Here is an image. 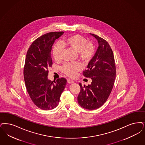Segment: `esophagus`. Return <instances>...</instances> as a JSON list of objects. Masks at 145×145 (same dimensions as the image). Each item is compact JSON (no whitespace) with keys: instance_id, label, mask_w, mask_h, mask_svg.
Listing matches in <instances>:
<instances>
[{"instance_id":"1","label":"esophagus","mask_w":145,"mask_h":145,"mask_svg":"<svg viewBox=\"0 0 145 145\" xmlns=\"http://www.w3.org/2000/svg\"><path fill=\"white\" fill-rule=\"evenodd\" d=\"M67 82H68V83H69V84H72V83H73V82H74L73 80L71 79H67Z\"/></svg>"}]
</instances>
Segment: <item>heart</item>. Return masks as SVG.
Wrapping results in <instances>:
<instances>
[{
  "label": "heart",
  "mask_w": 145,
  "mask_h": 145,
  "mask_svg": "<svg viewBox=\"0 0 145 145\" xmlns=\"http://www.w3.org/2000/svg\"><path fill=\"white\" fill-rule=\"evenodd\" d=\"M61 43L64 47L76 52L78 57L85 63L91 60L95 54V47L93 43L88 41L86 38L80 35H72L66 38ZM62 46L59 44H57L53 47L52 54L56 61L60 60L61 58L64 49ZM82 68V64L79 62H76L64 64L61 70L66 75L74 77L77 72L81 71Z\"/></svg>",
  "instance_id": "obj_1"
}]
</instances>
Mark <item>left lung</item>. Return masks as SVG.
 Listing matches in <instances>:
<instances>
[{
	"label": "left lung",
	"mask_w": 145,
	"mask_h": 145,
	"mask_svg": "<svg viewBox=\"0 0 145 145\" xmlns=\"http://www.w3.org/2000/svg\"><path fill=\"white\" fill-rule=\"evenodd\" d=\"M90 34L98 40V48L83 75L92 81L87 86L79 83L80 91L77 99L82 108L92 110L100 107L108 98L115 81L116 67L109 44L98 35Z\"/></svg>",
	"instance_id": "left-lung-1"
}]
</instances>
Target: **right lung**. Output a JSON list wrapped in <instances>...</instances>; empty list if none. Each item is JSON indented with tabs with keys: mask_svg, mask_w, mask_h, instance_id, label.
<instances>
[{
	"mask_svg": "<svg viewBox=\"0 0 145 145\" xmlns=\"http://www.w3.org/2000/svg\"><path fill=\"white\" fill-rule=\"evenodd\" d=\"M64 32H52L35 39L29 47L25 59L24 77L29 97L38 108L54 109L58 106L61 94L66 85L64 78L57 81L48 79V69L52 66V46Z\"/></svg>",
	"mask_w": 145,
	"mask_h": 145,
	"instance_id": "obj_1",
	"label": "right lung"
}]
</instances>
